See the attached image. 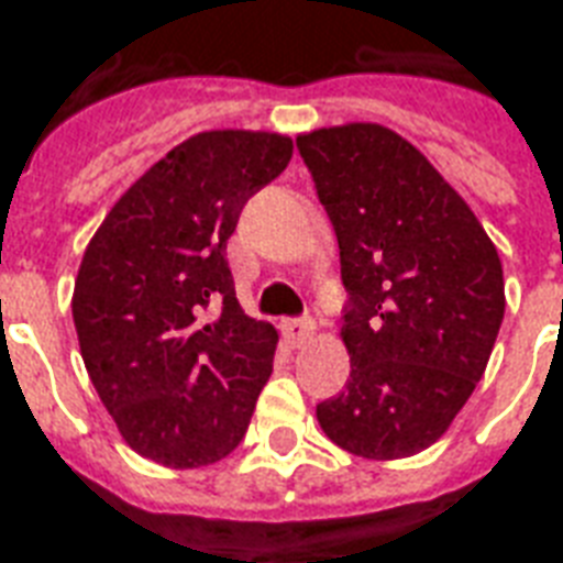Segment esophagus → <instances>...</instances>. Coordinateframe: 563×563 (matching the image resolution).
Listing matches in <instances>:
<instances>
[{"instance_id":"34e87169","label":"esophagus","mask_w":563,"mask_h":563,"mask_svg":"<svg viewBox=\"0 0 563 563\" xmlns=\"http://www.w3.org/2000/svg\"><path fill=\"white\" fill-rule=\"evenodd\" d=\"M280 330L291 347H300V344H307L316 335V324L309 318H289V321H283Z\"/></svg>"}]
</instances>
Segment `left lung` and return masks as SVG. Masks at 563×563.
I'll return each instance as SVG.
<instances>
[{
	"mask_svg": "<svg viewBox=\"0 0 563 563\" xmlns=\"http://www.w3.org/2000/svg\"><path fill=\"white\" fill-rule=\"evenodd\" d=\"M333 221L351 309V379L318 402L342 450L406 459L444 435L485 374L506 316L503 263L444 175L376 122L298 134Z\"/></svg>",
	"mask_w": 563,
	"mask_h": 563,
	"instance_id": "obj_1",
	"label": "left lung"
}]
</instances>
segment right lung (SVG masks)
<instances>
[{
  "instance_id": "obj_1",
  "label": "right lung",
  "mask_w": 563,
  "mask_h": 563,
  "mask_svg": "<svg viewBox=\"0 0 563 563\" xmlns=\"http://www.w3.org/2000/svg\"><path fill=\"white\" fill-rule=\"evenodd\" d=\"M291 148L274 131L192 134L119 195L84 251L78 347L119 435L148 462L207 467L245 438L277 330L239 307L228 239ZM212 299L222 312L203 322Z\"/></svg>"
}]
</instances>
